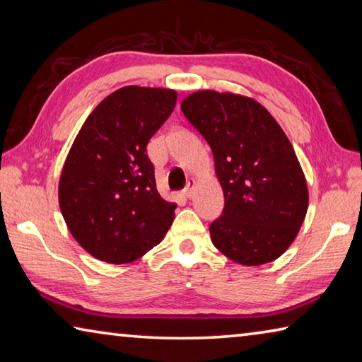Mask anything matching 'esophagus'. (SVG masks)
Returning <instances> with one entry per match:
<instances>
[{"label":"esophagus","instance_id":"34e87169","mask_svg":"<svg viewBox=\"0 0 362 362\" xmlns=\"http://www.w3.org/2000/svg\"><path fill=\"white\" fill-rule=\"evenodd\" d=\"M193 188H194V180L193 179H189L188 180V183H187V187L183 188V196H185V198H193Z\"/></svg>","mask_w":362,"mask_h":362}]
</instances>
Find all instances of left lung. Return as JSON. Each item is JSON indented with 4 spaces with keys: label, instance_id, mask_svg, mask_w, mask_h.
Here are the masks:
<instances>
[{
    "label": "left lung",
    "instance_id": "8db88e82",
    "mask_svg": "<svg viewBox=\"0 0 362 362\" xmlns=\"http://www.w3.org/2000/svg\"><path fill=\"white\" fill-rule=\"evenodd\" d=\"M182 112L209 144L225 207L209 225L220 252L241 265L273 262L296 240L308 188L289 139L250 97L198 90Z\"/></svg>",
    "mask_w": 362,
    "mask_h": 362
}]
</instances>
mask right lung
<instances>
[{
	"mask_svg": "<svg viewBox=\"0 0 362 362\" xmlns=\"http://www.w3.org/2000/svg\"><path fill=\"white\" fill-rule=\"evenodd\" d=\"M175 102L173 89L126 86L103 99L78 132L59 204L73 238L95 259L137 260L173 225L177 204L159 196L146 145Z\"/></svg>",
	"mask_w": 362,
	"mask_h": 362,
	"instance_id": "add662e5",
	"label": "right lung"
}]
</instances>
